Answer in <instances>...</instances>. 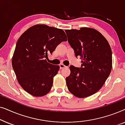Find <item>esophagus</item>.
Masks as SVG:
<instances>
[{"label":"esophagus","mask_w":125,"mask_h":125,"mask_svg":"<svg viewBox=\"0 0 125 125\" xmlns=\"http://www.w3.org/2000/svg\"><path fill=\"white\" fill-rule=\"evenodd\" d=\"M66 67H67V66L64 65L62 64H61L60 65V69H64V68H65Z\"/></svg>","instance_id":"34e87169"}]
</instances>
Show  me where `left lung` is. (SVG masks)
I'll return each mask as SVG.
<instances>
[{
	"mask_svg": "<svg viewBox=\"0 0 125 125\" xmlns=\"http://www.w3.org/2000/svg\"><path fill=\"white\" fill-rule=\"evenodd\" d=\"M70 45L76 57L82 59L81 67L70 66L66 78L69 91L78 98L94 94L102 88L112 68V52L105 37L93 28L66 30Z\"/></svg>",
	"mask_w": 125,
	"mask_h": 125,
	"instance_id": "8db88e82",
	"label": "left lung"
}]
</instances>
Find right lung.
Returning a JSON list of instances; mask_svg holds the SVG:
<instances>
[{"instance_id":"right-lung-1","label":"right lung","mask_w":125,"mask_h":125,"mask_svg":"<svg viewBox=\"0 0 125 125\" xmlns=\"http://www.w3.org/2000/svg\"><path fill=\"white\" fill-rule=\"evenodd\" d=\"M66 40L62 30L45 24L33 25L22 34L17 42L12 65L25 91L35 97L49 93L60 66L49 64L45 59Z\"/></svg>"}]
</instances>
